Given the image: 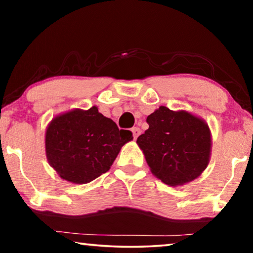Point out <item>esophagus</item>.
I'll return each mask as SVG.
<instances>
[{
    "label": "esophagus",
    "instance_id": "esophagus-1",
    "mask_svg": "<svg viewBox=\"0 0 253 253\" xmlns=\"http://www.w3.org/2000/svg\"><path fill=\"white\" fill-rule=\"evenodd\" d=\"M131 131H132V136H134L135 139L140 135V132H142V130H140V128H138V127H134L131 129Z\"/></svg>",
    "mask_w": 253,
    "mask_h": 253
}]
</instances>
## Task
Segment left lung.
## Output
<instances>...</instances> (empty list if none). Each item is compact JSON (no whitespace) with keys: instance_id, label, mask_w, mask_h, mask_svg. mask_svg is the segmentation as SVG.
I'll use <instances>...</instances> for the list:
<instances>
[{"instance_id":"8db88e82","label":"left lung","mask_w":253,"mask_h":253,"mask_svg":"<svg viewBox=\"0 0 253 253\" xmlns=\"http://www.w3.org/2000/svg\"><path fill=\"white\" fill-rule=\"evenodd\" d=\"M148 129L137 138L152 173L170 186L193 181L208 166L211 134L204 121L187 111L161 106L149 115Z\"/></svg>"}]
</instances>
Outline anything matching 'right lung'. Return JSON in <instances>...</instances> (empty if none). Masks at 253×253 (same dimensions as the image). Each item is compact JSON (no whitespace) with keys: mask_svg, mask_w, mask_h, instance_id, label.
Here are the masks:
<instances>
[{"mask_svg":"<svg viewBox=\"0 0 253 253\" xmlns=\"http://www.w3.org/2000/svg\"><path fill=\"white\" fill-rule=\"evenodd\" d=\"M132 139L130 130L119 129L96 106L57 116L45 132L50 165L68 182L84 184L109 170L121 148Z\"/></svg>","mask_w":253,"mask_h":253,"instance_id":"1","label":"right lung"}]
</instances>
